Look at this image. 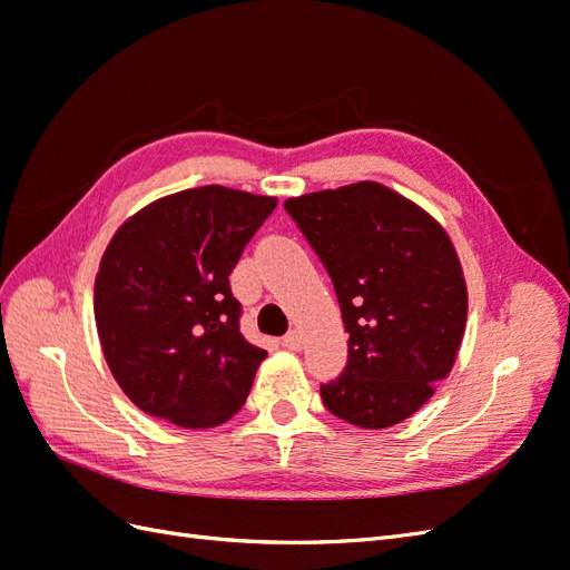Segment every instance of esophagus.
<instances>
[{
    "label": "esophagus",
    "mask_w": 570,
    "mask_h": 570,
    "mask_svg": "<svg viewBox=\"0 0 570 570\" xmlns=\"http://www.w3.org/2000/svg\"><path fill=\"white\" fill-rule=\"evenodd\" d=\"M283 347L285 350H292V352H299L302 350V335L297 331H289L285 337H283Z\"/></svg>",
    "instance_id": "esophagus-1"
}]
</instances>
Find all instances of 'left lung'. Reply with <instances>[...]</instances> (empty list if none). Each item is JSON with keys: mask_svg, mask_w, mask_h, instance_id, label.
I'll return each instance as SVG.
<instances>
[{"mask_svg": "<svg viewBox=\"0 0 570 570\" xmlns=\"http://www.w3.org/2000/svg\"><path fill=\"white\" fill-rule=\"evenodd\" d=\"M285 209L335 285L347 366L321 385L325 409L358 428L416 413L450 375L469 292L450 235L381 183L302 195Z\"/></svg>", "mask_w": 570, "mask_h": 570, "instance_id": "8db88e82", "label": "left lung"}]
</instances>
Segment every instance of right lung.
<instances>
[{
  "label": "right lung",
  "mask_w": 570,
  "mask_h": 570,
  "mask_svg": "<svg viewBox=\"0 0 570 570\" xmlns=\"http://www.w3.org/2000/svg\"><path fill=\"white\" fill-rule=\"evenodd\" d=\"M223 185L157 199L116 230L95 281V321L128 400L180 428L243 409L266 350L239 333L228 275L275 209Z\"/></svg>",
  "instance_id": "right-lung-1"
}]
</instances>
